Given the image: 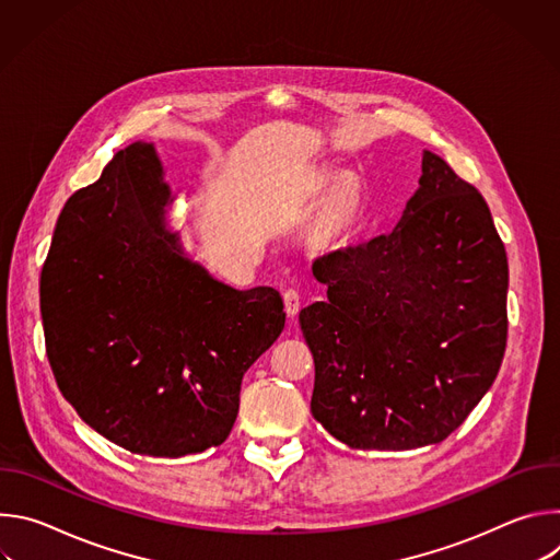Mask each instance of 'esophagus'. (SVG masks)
<instances>
[{"instance_id":"obj_1","label":"esophagus","mask_w":560,"mask_h":560,"mask_svg":"<svg viewBox=\"0 0 560 560\" xmlns=\"http://www.w3.org/2000/svg\"><path fill=\"white\" fill-rule=\"evenodd\" d=\"M283 305H285L288 316H296L299 310H301V294H299V290L288 288V290L283 292Z\"/></svg>"}]
</instances>
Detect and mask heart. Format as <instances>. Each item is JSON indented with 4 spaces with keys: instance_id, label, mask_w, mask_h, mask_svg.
I'll list each match as a JSON object with an SVG mask.
<instances>
[{
    "instance_id": "1",
    "label": "heart",
    "mask_w": 560,
    "mask_h": 560,
    "mask_svg": "<svg viewBox=\"0 0 560 560\" xmlns=\"http://www.w3.org/2000/svg\"><path fill=\"white\" fill-rule=\"evenodd\" d=\"M357 206H359V195L357 188L352 184L341 186L330 203V225L335 230H343L352 223L354 214H357Z\"/></svg>"
}]
</instances>
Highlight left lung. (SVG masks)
I'll return each mask as SVG.
<instances>
[{"mask_svg":"<svg viewBox=\"0 0 560 560\" xmlns=\"http://www.w3.org/2000/svg\"><path fill=\"white\" fill-rule=\"evenodd\" d=\"M301 310L312 417L352 450L445 441L492 387L508 343V255L471 184L425 150L392 230L312 264Z\"/></svg>","mask_w":560,"mask_h":560,"instance_id":"8db88e82","label":"left lung"}]
</instances>
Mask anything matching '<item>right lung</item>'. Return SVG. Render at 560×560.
Returning <instances> with one entry per match:
<instances>
[{
  "instance_id": "right-lung-1",
  "label": "right lung",
  "mask_w": 560,
  "mask_h": 560,
  "mask_svg": "<svg viewBox=\"0 0 560 560\" xmlns=\"http://www.w3.org/2000/svg\"><path fill=\"white\" fill-rule=\"evenodd\" d=\"M152 143L119 150L63 206L42 270L46 354L84 423L132 452L221 445L246 370L285 326L275 288L234 290L184 257Z\"/></svg>"
}]
</instances>
